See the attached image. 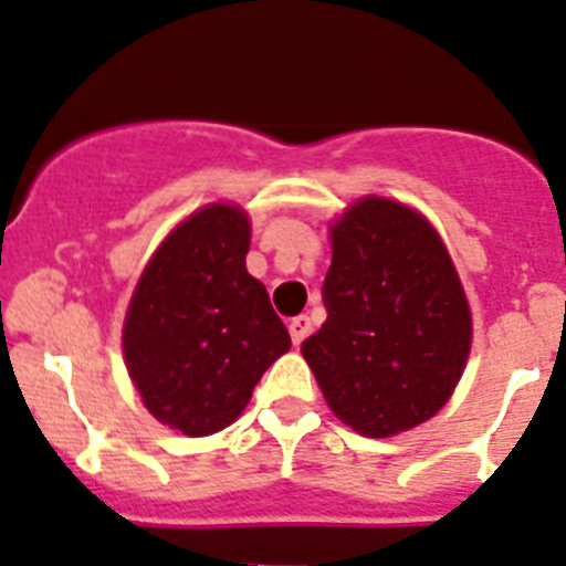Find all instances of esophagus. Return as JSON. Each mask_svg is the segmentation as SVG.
I'll list each match as a JSON object with an SVG mask.
<instances>
[{
    "mask_svg": "<svg viewBox=\"0 0 566 566\" xmlns=\"http://www.w3.org/2000/svg\"><path fill=\"white\" fill-rule=\"evenodd\" d=\"M310 333H313V318H310V315H295V318L290 321V338H293L295 346L302 344Z\"/></svg>",
    "mask_w": 566,
    "mask_h": 566,
    "instance_id": "obj_1",
    "label": "esophagus"
}]
</instances>
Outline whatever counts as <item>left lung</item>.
Returning <instances> with one entry per match:
<instances>
[{
    "label": "left lung",
    "instance_id": "8db88e82",
    "mask_svg": "<svg viewBox=\"0 0 566 566\" xmlns=\"http://www.w3.org/2000/svg\"><path fill=\"white\" fill-rule=\"evenodd\" d=\"M327 321L302 344L329 409L366 437L415 429L442 409L471 349V310L434 228L366 197L333 228Z\"/></svg>",
    "mask_w": 566,
    "mask_h": 566
}]
</instances>
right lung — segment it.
Returning <instances> with one entry per match:
<instances>
[{
    "instance_id": "obj_1",
    "label": "right lung",
    "mask_w": 566,
    "mask_h": 566,
    "mask_svg": "<svg viewBox=\"0 0 566 566\" xmlns=\"http://www.w3.org/2000/svg\"><path fill=\"white\" fill-rule=\"evenodd\" d=\"M248 217L208 206L151 256L124 324V355L146 409L188 437L237 420L264 369L290 349L268 290L248 273Z\"/></svg>"
}]
</instances>
